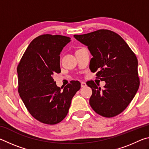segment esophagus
I'll list each match as a JSON object with an SVG mask.
<instances>
[{"mask_svg": "<svg viewBox=\"0 0 149 149\" xmlns=\"http://www.w3.org/2000/svg\"><path fill=\"white\" fill-rule=\"evenodd\" d=\"M81 87H85L87 86V84L85 82H81Z\"/></svg>", "mask_w": 149, "mask_h": 149, "instance_id": "esophagus-1", "label": "esophagus"}]
</instances>
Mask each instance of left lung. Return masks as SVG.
I'll return each mask as SVG.
<instances>
[{
    "mask_svg": "<svg viewBox=\"0 0 149 149\" xmlns=\"http://www.w3.org/2000/svg\"><path fill=\"white\" fill-rule=\"evenodd\" d=\"M78 41L88 47L93 56L89 68L104 89L89 81L92 89L91 107L98 114L111 118L120 114L134 98L139 87L138 61L135 54L119 35L107 29L87 34L74 35Z\"/></svg>",
    "mask_w": 149,
    "mask_h": 149,
    "instance_id": "8db88e82",
    "label": "left lung"
}]
</instances>
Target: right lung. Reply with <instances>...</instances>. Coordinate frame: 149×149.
<instances>
[{"label":"right lung","instance_id":"obj_1","mask_svg":"<svg viewBox=\"0 0 149 149\" xmlns=\"http://www.w3.org/2000/svg\"><path fill=\"white\" fill-rule=\"evenodd\" d=\"M70 41L62 35H40L30 42L17 65L20 97L32 116L46 124L64 119L81 88L78 81H72L62 90L53 79L55 73L61 72L60 52Z\"/></svg>","mask_w":149,"mask_h":149}]
</instances>
